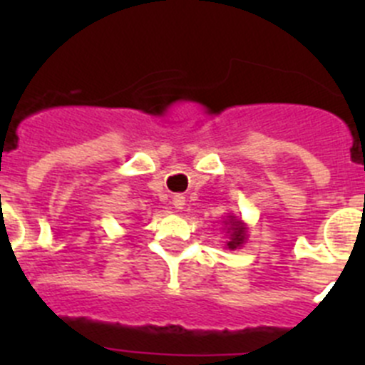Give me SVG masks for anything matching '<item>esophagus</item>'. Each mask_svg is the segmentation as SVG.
<instances>
[{"mask_svg":"<svg viewBox=\"0 0 365 365\" xmlns=\"http://www.w3.org/2000/svg\"><path fill=\"white\" fill-rule=\"evenodd\" d=\"M173 205H175L176 208L182 210L183 206H185V196H182V194H176V196L173 197Z\"/></svg>","mask_w":365,"mask_h":365,"instance_id":"obj_1","label":"esophagus"}]
</instances>
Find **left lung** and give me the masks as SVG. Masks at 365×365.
Listing matches in <instances>:
<instances>
[{"instance_id": "obj_1", "label": "left lung", "mask_w": 365, "mask_h": 365, "mask_svg": "<svg viewBox=\"0 0 365 365\" xmlns=\"http://www.w3.org/2000/svg\"><path fill=\"white\" fill-rule=\"evenodd\" d=\"M231 230H233V233H231V242H227V247L230 249H237L238 245L244 242L245 238V227L242 226L240 220H235L233 224H231Z\"/></svg>"}]
</instances>
